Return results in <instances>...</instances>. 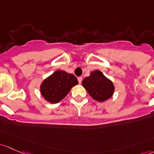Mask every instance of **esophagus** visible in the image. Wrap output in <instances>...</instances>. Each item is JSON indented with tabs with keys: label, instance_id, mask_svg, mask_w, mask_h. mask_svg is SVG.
<instances>
[{
	"label": "esophagus",
	"instance_id": "1",
	"mask_svg": "<svg viewBox=\"0 0 154 154\" xmlns=\"http://www.w3.org/2000/svg\"><path fill=\"white\" fill-rule=\"evenodd\" d=\"M77 80H78L79 83H81L82 80V77H77Z\"/></svg>",
	"mask_w": 154,
	"mask_h": 154
}]
</instances>
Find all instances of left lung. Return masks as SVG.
Returning a JSON list of instances; mask_svg holds the SVG:
<instances>
[{
    "mask_svg": "<svg viewBox=\"0 0 154 154\" xmlns=\"http://www.w3.org/2000/svg\"><path fill=\"white\" fill-rule=\"evenodd\" d=\"M82 85L90 96L99 102L109 99L113 95L114 90L112 82L98 70L94 71L91 73L89 77L84 78Z\"/></svg>",
    "mask_w": 154,
    "mask_h": 154,
    "instance_id": "8db88e82",
    "label": "left lung"
}]
</instances>
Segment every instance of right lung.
<instances>
[{
	"instance_id": "obj_1",
	"label": "right lung",
	"mask_w": 154,
	"mask_h": 154,
	"mask_svg": "<svg viewBox=\"0 0 154 154\" xmlns=\"http://www.w3.org/2000/svg\"><path fill=\"white\" fill-rule=\"evenodd\" d=\"M77 83V79L74 74L58 70L42 82L40 92L45 100L57 103L63 99Z\"/></svg>"
}]
</instances>
